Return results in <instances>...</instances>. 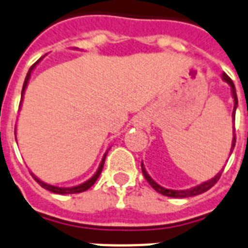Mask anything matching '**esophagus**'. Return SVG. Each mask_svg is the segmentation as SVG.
Instances as JSON below:
<instances>
[{"label": "esophagus", "instance_id": "obj_1", "mask_svg": "<svg viewBox=\"0 0 248 248\" xmlns=\"http://www.w3.org/2000/svg\"><path fill=\"white\" fill-rule=\"evenodd\" d=\"M136 122H138V124H141V122H142V120H141V117H140V118H139V120H138V121H136Z\"/></svg>", "mask_w": 248, "mask_h": 248}]
</instances>
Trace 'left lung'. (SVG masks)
I'll list each match as a JSON object with an SVG mask.
<instances>
[{
    "instance_id": "obj_1",
    "label": "left lung",
    "mask_w": 248,
    "mask_h": 248,
    "mask_svg": "<svg viewBox=\"0 0 248 248\" xmlns=\"http://www.w3.org/2000/svg\"><path fill=\"white\" fill-rule=\"evenodd\" d=\"M223 78H224V81L228 82L229 85H231V88H232V94H233V98H234V110H233V118H234L235 117V108H237V106H238V99H237V93H235L234 84H233L232 78H229L227 74H223ZM234 145H235V130H234V138H233V142H232V150L234 149ZM232 150H231V153H232ZM141 170H142V174H144V177L146 178V181L150 183V186H152L153 188L156 191V192L164 195V196H170V197H191V196H196V195L204 194V192H206L208 190H210L211 187L214 186L215 183L218 182L219 178H220V176H222V172H220V173H218V174H217L214 178H211L210 181L201 183V185L194 187V188H190V190H183V191H176V190H168V188H164V187L159 186L158 183L154 182V181L152 180V177L149 176L148 173H146L144 166H142V163H141Z\"/></svg>"
}]
</instances>
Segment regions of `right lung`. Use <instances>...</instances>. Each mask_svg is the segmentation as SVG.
<instances>
[{"instance_id": "right-lung-1", "label": "right lung", "mask_w": 248, "mask_h": 248, "mask_svg": "<svg viewBox=\"0 0 248 248\" xmlns=\"http://www.w3.org/2000/svg\"><path fill=\"white\" fill-rule=\"evenodd\" d=\"M38 61L34 63L31 67L29 68V71H28V74H26V78H25V81H24V85H23V90H21V100H23V95H24V92H25V88L26 85H28V80H29L30 78V72H31V70L34 68V66L37 65ZM21 100H20V103H21ZM107 155V153H106ZM106 155H104L103 160H102V163H100L99 168H98V170H96V173L94 174V176L90 178L89 181H86V182L81 183V185H78V186H75V187H71V188H63V187H56V186H51V185H47V183L42 182V181H39L37 178V177L34 176V174H31L33 176V178L35 181H37L38 183H39L40 186L43 187V188H46V190L51 191V192H54V194H61V195H66V194H78V192H82V191H86L88 188H90V187L95 183V181L98 180V177H99V174L102 173V170H103V166H104V160H106Z\"/></svg>"}]
</instances>
